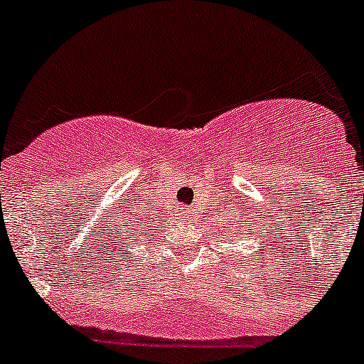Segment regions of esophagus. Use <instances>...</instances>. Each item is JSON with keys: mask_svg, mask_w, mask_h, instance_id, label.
<instances>
[{"mask_svg": "<svg viewBox=\"0 0 364 364\" xmlns=\"http://www.w3.org/2000/svg\"><path fill=\"white\" fill-rule=\"evenodd\" d=\"M190 219H192V215H188V213H183V220H190Z\"/></svg>", "mask_w": 364, "mask_h": 364, "instance_id": "obj_1", "label": "esophagus"}]
</instances>
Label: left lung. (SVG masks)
Segmentation results:
<instances>
[{"label": "left lung", "instance_id": "1", "mask_svg": "<svg viewBox=\"0 0 364 364\" xmlns=\"http://www.w3.org/2000/svg\"><path fill=\"white\" fill-rule=\"evenodd\" d=\"M251 219H253V217H246V213L239 212V215H237L235 219L228 220V223H232V224H228L230 230H226V233H228L230 237H233V239H240V237L244 239V235H250V233H247L250 230H253V233H255L253 220ZM257 239H260V235H255V240Z\"/></svg>", "mask_w": 364, "mask_h": 364}]
</instances>
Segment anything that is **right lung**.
<instances>
[{"mask_svg":"<svg viewBox=\"0 0 364 364\" xmlns=\"http://www.w3.org/2000/svg\"><path fill=\"white\" fill-rule=\"evenodd\" d=\"M149 213H138L132 212V210H120V215L113 217L111 220V228L107 230V244L113 246L114 253H120V262H124L125 247L134 246L136 242L144 237H147L149 233L154 232L152 228H158L154 226L152 220L147 219ZM151 239V237H149Z\"/></svg>","mask_w":364,"mask_h":364,"instance_id":"add662e5","label":"right lung"}]
</instances>
